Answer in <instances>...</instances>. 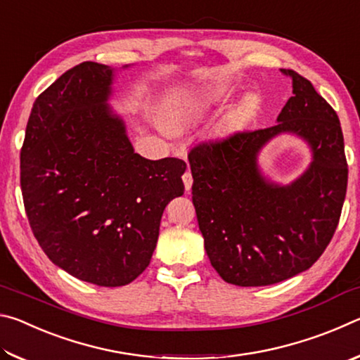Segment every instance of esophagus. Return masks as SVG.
Segmentation results:
<instances>
[{
  "mask_svg": "<svg viewBox=\"0 0 360 360\" xmlns=\"http://www.w3.org/2000/svg\"><path fill=\"white\" fill-rule=\"evenodd\" d=\"M182 182H184V186H186V191H187V192L191 191V187H192V182H193V179H192V173L188 172V169H187V172H186L184 174H182Z\"/></svg>",
  "mask_w": 360,
  "mask_h": 360,
  "instance_id": "esophagus-1",
  "label": "esophagus"
}]
</instances>
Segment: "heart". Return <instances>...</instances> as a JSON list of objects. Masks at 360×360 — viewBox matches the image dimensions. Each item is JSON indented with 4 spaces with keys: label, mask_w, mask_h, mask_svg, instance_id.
<instances>
[{
    "label": "heart",
    "mask_w": 360,
    "mask_h": 360,
    "mask_svg": "<svg viewBox=\"0 0 360 360\" xmlns=\"http://www.w3.org/2000/svg\"><path fill=\"white\" fill-rule=\"evenodd\" d=\"M225 94H227V89L222 87V85H217V87L208 89L200 95H197V100H198V103H205V101H210V100H216V98H219V96H222ZM255 105H257V98H255L254 95H248L246 98L243 100L241 108H243V111H252Z\"/></svg>",
    "instance_id": "obj_1"
}]
</instances>
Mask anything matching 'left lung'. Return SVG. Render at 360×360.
Returning <instances> with one entry per match:
<instances>
[{"label": "left lung", "instance_id": "left-lung-1", "mask_svg": "<svg viewBox=\"0 0 360 360\" xmlns=\"http://www.w3.org/2000/svg\"><path fill=\"white\" fill-rule=\"evenodd\" d=\"M292 94L268 129L208 139L188 152L192 202L211 265L243 288L281 283L308 270L337 230L348 186L343 131L333 108L292 70ZM279 132H294L314 162L289 186L265 180L259 149Z\"/></svg>", "mask_w": 360, "mask_h": 360}]
</instances>
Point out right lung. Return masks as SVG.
Segmentation results:
<instances>
[{"instance_id":"add662e5","label":"right lung","mask_w":360,"mask_h":360,"mask_svg":"<svg viewBox=\"0 0 360 360\" xmlns=\"http://www.w3.org/2000/svg\"><path fill=\"white\" fill-rule=\"evenodd\" d=\"M112 70L84 62L36 98L20 150L23 205L34 238L81 281L117 288L154 252L163 210L184 193L181 158L148 160L108 106Z\"/></svg>"}]
</instances>
